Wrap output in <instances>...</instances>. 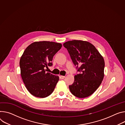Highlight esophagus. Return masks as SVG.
I'll return each instance as SVG.
<instances>
[{"instance_id": "1", "label": "esophagus", "mask_w": 125, "mask_h": 125, "mask_svg": "<svg viewBox=\"0 0 125 125\" xmlns=\"http://www.w3.org/2000/svg\"><path fill=\"white\" fill-rule=\"evenodd\" d=\"M60 78L61 79H64L65 78V76H60Z\"/></svg>"}]
</instances>
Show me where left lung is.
<instances>
[{
    "instance_id": "8db88e82",
    "label": "left lung",
    "mask_w": 125,
    "mask_h": 125,
    "mask_svg": "<svg viewBox=\"0 0 125 125\" xmlns=\"http://www.w3.org/2000/svg\"><path fill=\"white\" fill-rule=\"evenodd\" d=\"M79 72L74 76V81L69 85L71 93L79 98L93 94L103 81L105 62L95 47L87 41L72 40L63 44Z\"/></svg>"
}]
</instances>
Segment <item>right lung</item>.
<instances>
[{"mask_svg":"<svg viewBox=\"0 0 125 125\" xmlns=\"http://www.w3.org/2000/svg\"><path fill=\"white\" fill-rule=\"evenodd\" d=\"M62 44L50 41L35 42L25 49L20 60L21 76L31 94L45 98L52 94L59 81V76L47 72L52 66L53 56Z\"/></svg>","mask_w":125,"mask_h":125,"instance_id":"add662e5","label":"right lung"}]
</instances>
